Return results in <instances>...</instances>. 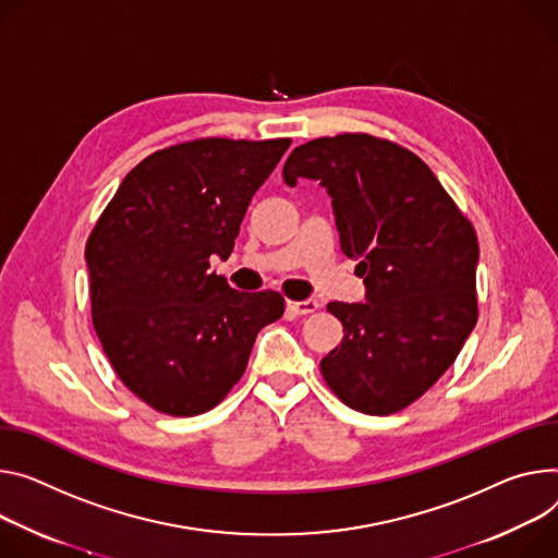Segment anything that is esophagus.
<instances>
[{
  "instance_id": "esophagus-1",
  "label": "esophagus",
  "mask_w": 558,
  "mask_h": 558,
  "mask_svg": "<svg viewBox=\"0 0 558 558\" xmlns=\"http://www.w3.org/2000/svg\"><path fill=\"white\" fill-rule=\"evenodd\" d=\"M287 310L295 316H307L318 310L316 300H287Z\"/></svg>"
}]
</instances>
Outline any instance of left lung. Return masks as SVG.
Segmentation results:
<instances>
[{
    "instance_id": "1",
    "label": "left lung",
    "mask_w": 558,
    "mask_h": 558,
    "mask_svg": "<svg viewBox=\"0 0 558 558\" xmlns=\"http://www.w3.org/2000/svg\"><path fill=\"white\" fill-rule=\"evenodd\" d=\"M282 178L320 180L340 248L359 260L367 302H329L342 342L320 361L347 408L387 416L410 408L456 361L478 320V240L432 169L369 133L300 144Z\"/></svg>"
}]
</instances>
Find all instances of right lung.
<instances>
[{"label": "right lung", "mask_w": 558, "mask_h": 558, "mask_svg": "<svg viewBox=\"0 0 558 558\" xmlns=\"http://www.w3.org/2000/svg\"><path fill=\"white\" fill-rule=\"evenodd\" d=\"M289 137H197L122 180L86 242L90 316L118 378L169 416L214 410L242 378L278 291H235L209 271L231 256L248 202Z\"/></svg>", "instance_id": "add662e5"}]
</instances>
